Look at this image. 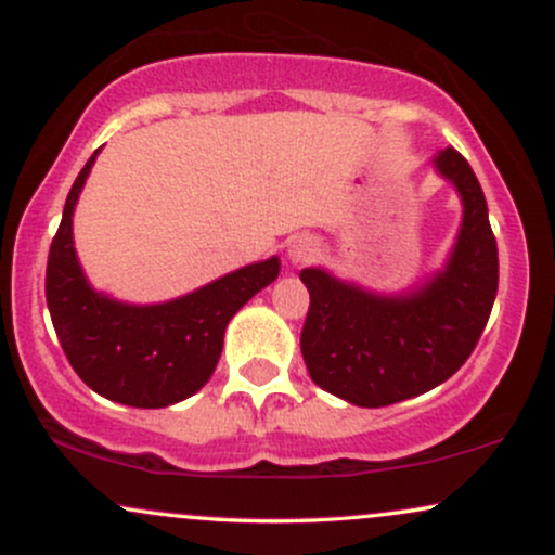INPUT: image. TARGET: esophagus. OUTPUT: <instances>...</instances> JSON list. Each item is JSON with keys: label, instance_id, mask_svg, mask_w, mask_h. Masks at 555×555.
Here are the masks:
<instances>
[{"label": "esophagus", "instance_id": "esophagus-1", "mask_svg": "<svg viewBox=\"0 0 555 555\" xmlns=\"http://www.w3.org/2000/svg\"><path fill=\"white\" fill-rule=\"evenodd\" d=\"M318 253H321V247H318L315 237H310V234H299L289 242V250H286V256L295 266H305L310 263V260L318 258Z\"/></svg>", "mask_w": 555, "mask_h": 555}]
</instances>
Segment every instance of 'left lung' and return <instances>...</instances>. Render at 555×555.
I'll list each match as a JSON object with an SVG mask.
<instances>
[{
    "mask_svg": "<svg viewBox=\"0 0 555 555\" xmlns=\"http://www.w3.org/2000/svg\"><path fill=\"white\" fill-rule=\"evenodd\" d=\"M433 167L462 197V224L443 269L401 295H378L302 269L310 292L299 349L323 391L358 406H388L449 380L473 354L499 292V247L473 167L454 149Z\"/></svg>",
    "mask_w": 555,
    "mask_h": 555,
    "instance_id": "8db88e82",
    "label": "left lung"
}]
</instances>
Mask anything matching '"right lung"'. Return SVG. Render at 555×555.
I'll list each match as a JSON object with an SVG mask.
<instances>
[{
	"mask_svg": "<svg viewBox=\"0 0 555 555\" xmlns=\"http://www.w3.org/2000/svg\"><path fill=\"white\" fill-rule=\"evenodd\" d=\"M99 151L69 190L47 263V305L69 365L104 399L140 410L177 404L208 384L234 313L279 276L276 256L169 302L130 305L95 292L80 269L73 214Z\"/></svg>",
	"mask_w": 555,
	"mask_h": 555,
	"instance_id": "right-lung-1",
	"label": "right lung"
}]
</instances>
